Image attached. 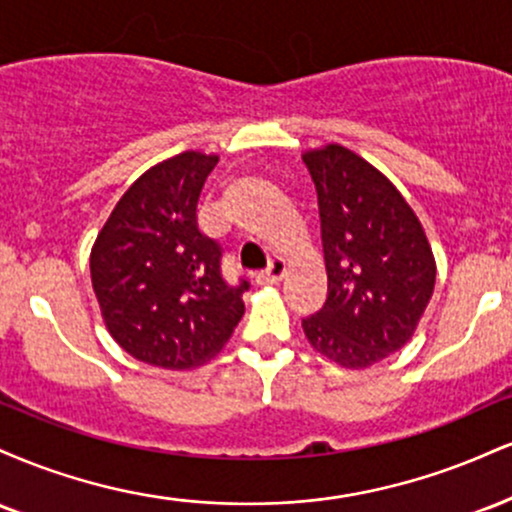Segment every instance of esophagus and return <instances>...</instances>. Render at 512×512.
<instances>
[{"mask_svg": "<svg viewBox=\"0 0 512 512\" xmlns=\"http://www.w3.org/2000/svg\"><path fill=\"white\" fill-rule=\"evenodd\" d=\"M284 272H286V262L281 260V257H274V260L267 264V269H262V272L257 274V284H276V281L284 276Z\"/></svg>", "mask_w": 512, "mask_h": 512, "instance_id": "esophagus-1", "label": "esophagus"}]
</instances>
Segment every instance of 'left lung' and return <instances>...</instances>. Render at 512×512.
Segmentation results:
<instances>
[{"label": "left lung", "instance_id": "left-lung-1", "mask_svg": "<svg viewBox=\"0 0 512 512\" xmlns=\"http://www.w3.org/2000/svg\"><path fill=\"white\" fill-rule=\"evenodd\" d=\"M317 190L327 301L305 317L315 351L368 368L402 349L436 286V260L414 209L390 180L346 146L305 151Z\"/></svg>", "mask_w": 512, "mask_h": 512}]
</instances>
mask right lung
Segmentation results:
<instances>
[{
  "label": "right lung",
  "instance_id": "right-lung-1",
  "mask_svg": "<svg viewBox=\"0 0 512 512\" xmlns=\"http://www.w3.org/2000/svg\"><path fill=\"white\" fill-rule=\"evenodd\" d=\"M219 156L185 151L156 163L115 204L91 250V284L110 337L166 370L207 363L245 313V279L228 284L221 245L197 202Z\"/></svg>",
  "mask_w": 512,
  "mask_h": 512
}]
</instances>
